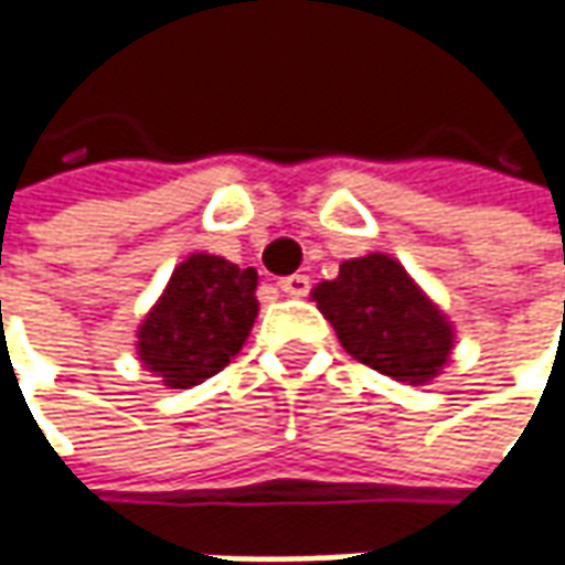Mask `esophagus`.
<instances>
[{
  "label": "esophagus",
  "mask_w": 565,
  "mask_h": 565,
  "mask_svg": "<svg viewBox=\"0 0 565 565\" xmlns=\"http://www.w3.org/2000/svg\"><path fill=\"white\" fill-rule=\"evenodd\" d=\"M279 289L286 295H292V298H305V295L311 292V279L305 273H292V276L279 279Z\"/></svg>",
  "instance_id": "esophagus-1"
}]
</instances>
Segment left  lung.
<instances>
[{
	"instance_id": "left-lung-1",
	"label": "left lung",
	"mask_w": 565,
	"mask_h": 565,
	"mask_svg": "<svg viewBox=\"0 0 565 565\" xmlns=\"http://www.w3.org/2000/svg\"><path fill=\"white\" fill-rule=\"evenodd\" d=\"M315 301L342 349L386 377L427 383L449 359L452 327L386 254L345 260L337 279L317 286Z\"/></svg>"
}]
</instances>
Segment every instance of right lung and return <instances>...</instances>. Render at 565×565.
Returning <instances> with one entry per match:
<instances>
[{
  "instance_id": "add662e5",
  "label": "right lung",
  "mask_w": 565,
  "mask_h": 565,
  "mask_svg": "<svg viewBox=\"0 0 565 565\" xmlns=\"http://www.w3.org/2000/svg\"><path fill=\"white\" fill-rule=\"evenodd\" d=\"M257 270L216 254L182 260L138 330V355L172 390L220 374L245 345L257 317Z\"/></svg>"
}]
</instances>
